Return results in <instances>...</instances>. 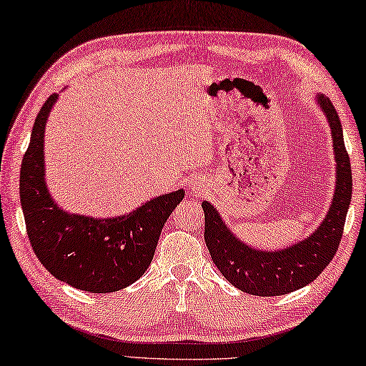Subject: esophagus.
I'll list each match as a JSON object with an SVG mask.
<instances>
[{
    "instance_id": "esophagus-1",
    "label": "esophagus",
    "mask_w": 366,
    "mask_h": 366,
    "mask_svg": "<svg viewBox=\"0 0 366 366\" xmlns=\"http://www.w3.org/2000/svg\"><path fill=\"white\" fill-rule=\"evenodd\" d=\"M204 190H206L204 182L197 181V179H195V181L190 182V192H192V194H194V195H202Z\"/></svg>"
}]
</instances>
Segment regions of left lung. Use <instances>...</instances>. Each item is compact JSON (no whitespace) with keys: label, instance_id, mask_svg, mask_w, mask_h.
<instances>
[{"label":"left lung","instance_id":"1","mask_svg":"<svg viewBox=\"0 0 366 366\" xmlns=\"http://www.w3.org/2000/svg\"><path fill=\"white\" fill-rule=\"evenodd\" d=\"M318 107L328 119L333 137L336 160V189L327 216L315 232L291 247L277 251H262L238 240L219 211L203 202L204 243L221 274L242 290L254 296H282L305 287L322 274L333 261L342 238L345 216L352 200L350 160L344 145L342 126L330 99L317 97Z\"/></svg>","mask_w":366,"mask_h":366}]
</instances>
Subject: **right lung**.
Here are the masks:
<instances>
[{"label":"right lung","instance_id":"obj_1","mask_svg":"<svg viewBox=\"0 0 366 366\" xmlns=\"http://www.w3.org/2000/svg\"><path fill=\"white\" fill-rule=\"evenodd\" d=\"M52 94L31 129L21 166V204L33 251L49 274L89 293H114L134 283L152 262L164 222L182 202L179 189L129 214L97 219L70 214L52 200L44 179V126Z\"/></svg>","mask_w":366,"mask_h":366}]
</instances>
